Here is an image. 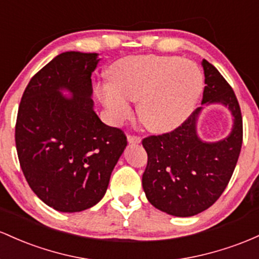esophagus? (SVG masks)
Masks as SVG:
<instances>
[{"mask_svg":"<svg viewBox=\"0 0 259 259\" xmlns=\"http://www.w3.org/2000/svg\"><path fill=\"white\" fill-rule=\"evenodd\" d=\"M127 141H128V143H135V144H138V143H141L142 138L139 137V136L128 135V136H127Z\"/></svg>","mask_w":259,"mask_h":259,"instance_id":"obj_1","label":"esophagus"}]
</instances>
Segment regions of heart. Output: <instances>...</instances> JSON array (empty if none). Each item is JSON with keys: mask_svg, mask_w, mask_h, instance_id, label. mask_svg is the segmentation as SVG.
I'll return each instance as SVG.
<instances>
[{"mask_svg": "<svg viewBox=\"0 0 259 259\" xmlns=\"http://www.w3.org/2000/svg\"><path fill=\"white\" fill-rule=\"evenodd\" d=\"M110 84L99 97L115 120L128 117V101H138V115L156 133L175 130L193 111L203 89L198 66L177 56L137 55L123 57L109 68Z\"/></svg>", "mask_w": 259, "mask_h": 259, "instance_id": "obj_1", "label": "heart"}]
</instances>
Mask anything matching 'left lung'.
Returning <instances> with one entry per match:
<instances>
[{
	"label": "left lung",
	"mask_w": 259,
	"mask_h": 259,
	"mask_svg": "<svg viewBox=\"0 0 259 259\" xmlns=\"http://www.w3.org/2000/svg\"><path fill=\"white\" fill-rule=\"evenodd\" d=\"M203 105L223 104L234 116L230 135L215 143L197 135L198 107L181 126L168 133L142 141L148 164L142 185L150 204L175 217H193L208 209L222 196L230 181L242 145V116L236 95L207 60Z\"/></svg>",
	"instance_id": "1"
}]
</instances>
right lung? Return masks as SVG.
I'll return each mask as SVG.
<instances>
[{
    "mask_svg": "<svg viewBox=\"0 0 259 259\" xmlns=\"http://www.w3.org/2000/svg\"><path fill=\"white\" fill-rule=\"evenodd\" d=\"M98 62V54L63 52L31 78L19 104L20 167L33 192L63 213L85 210L103 198L127 145L123 131L101 122L93 109L91 77Z\"/></svg>",
    "mask_w": 259,
    "mask_h": 259,
    "instance_id": "right-lung-1",
    "label": "right lung"
}]
</instances>
